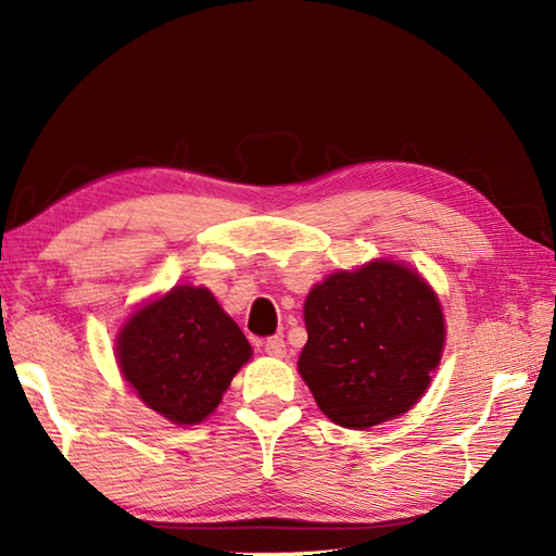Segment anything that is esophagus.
Listing matches in <instances>:
<instances>
[{
	"instance_id": "esophagus-1",
	"label": "esophagus",
	"mask_w": 556,
	"mask_h": 556,
	"mask_svg": "<svg viewBox=\"0 0 556 556\" xmlns=\"http://www.w3.org/2000/svg\"><path fill=\"white\" fill-rule=\"evenodd\" d=\"M265 353H267V356H275V358L285 356V353H287L285 339H281V337H269V339L265 341Z\"/></svg>"
}]
</instances>
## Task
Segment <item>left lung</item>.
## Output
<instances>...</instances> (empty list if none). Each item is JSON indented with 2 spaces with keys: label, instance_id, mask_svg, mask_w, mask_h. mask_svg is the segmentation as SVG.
I'll list each match as a JSON object with an SVG mask.
<instances>
[{
  "label": "left lung",
  "instance_id": "left-lung-1",
  "mask_svg": "<svg viewBox=\"0 0 556 556\" xmlns=\"http://www.w3.org/2000/svg\"><path fill=\"white\" fill-rule=\"evenodd\" d=\"M308 344L299 372L341 428L365 430L406 413L442 356L440 301L404 265L337 271L305 301Z\"/></svg>",
  "mask_w": 556,
  "mask_h": 556
}]
</instances>
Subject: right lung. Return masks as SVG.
<instances>
[{
    "instance_id": "right-lung-1",
    "label": "right lung",
    "mask_w": 556,
    "mask_h": 556,
    "mask_svg": "<svg viewBox=\"0 0 556 556\" xmlns=\"http://www.w3.org/2000/svg\"><path fill=\"white\" fill-rule=\"evenodd\" d=\"M122 372L146 404L176 425L210 416L251 344L207 289L174 287L140 308L116 346Z\"/></svg>"
}]
</instances>
